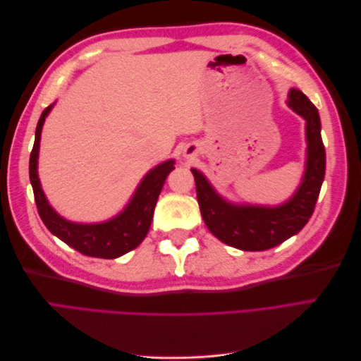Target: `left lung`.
<instances>
[{"label":"left lung","mask_w":361,"mask_h":361,"mask_svg":"<svg viewBox=\"0 0 361 361\" xmlns=\"http://www.w3.org/2000/svg\"><path fill=\"white\" fill-rule=\"evenodd\" d=\"M288 105L305 120L307 164L298 191L286 203L272 207L228 203L216 194L200 171L191 169L204 224L227 245L244 251L272 248L297 235L314 211L325 176V147L319 113L309 97L297 89L289 92Z\"/></svg>","instance_id":"8db88e82"}]
</instances>
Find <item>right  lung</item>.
Returning <instances> with one entry per match:
<instances>
[{
  "mask_svg": "<svg viewBox=\"0 0 361 361\" xmlns=\"http://www.w3.org/2000/svg\"><path fill=\"white\" fill-rule=\"evenodd\" d=\"M52 105L43 110L37 128L36 140L30 155V182L35 192L37 212L48 231L60 238L73 250L84 256L116 259L137 248L146 238L154 218V211L167 176L174 170V161H166L152 169L143 180L140 182L135 194L128 206L117 216L99 224H80L64 220L49 206L45 194L42 191L37 176V157L40 146L42 126Z\"/></svg>",
  "mask_w": 361,
  "mask_h": 361,
  "instance_id": "obj_1",
  "label": "right lung"
}]
</instances>
